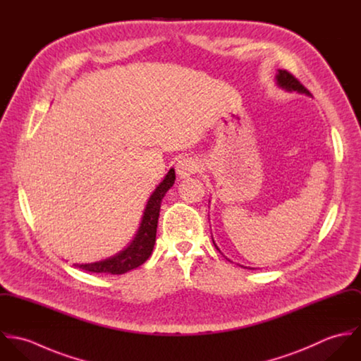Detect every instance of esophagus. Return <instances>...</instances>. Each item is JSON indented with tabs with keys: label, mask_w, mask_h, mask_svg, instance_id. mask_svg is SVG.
Listing matches in <instances>:
<instances>
[{
	"label": "esophagus",
	"mask_w": 361,
	"mask_h": 361,
	"mask_svg": "<svg viewBox=\"0 0 361 361\" xmlns=\"http://www.w3.org/2000/svg\"><path fill=\"white\" fill-rule=\"evenodd\" d=\"M197 162L193 159V158H189V157H182L178 159L176 165H175V169H176V173L180 179H185V178H189L190 175L196 173L197 171Z\"/></svg>",
	"instance_id": "esophagus-1"
}]
</instances>
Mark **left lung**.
Returning <instances> with one entry per match:
<instances>
[{
	"label": "left lung",
	"instance_id": "1",
	"mask_svg": "<svg viewBox=\"0 0 361 361\" xmlns=\"http://www.w3.org/2000/svg\"><path fill=\"white\" fill-rule=\"evenodd\" d=\"M275 82H276V86L278 87H281V89H283V90H286V92H296V93H300V94H306V96H311V93H310L309 90L293 76V75H290L288 71H282V69H278V73H276V76H275ZM209 203V202H208ZM212 243H214V246L216 247V250H219L218 249V246L215 245V242H214V239H212ZM221 252V250H219ZM231 261V259H229ZM240 267H243V265H240ZM243 268H249V269H256V268H253V267H243Z\"/></svg>",
	"mask_w": 361,
	"mask_h": 361
}]
</instances>
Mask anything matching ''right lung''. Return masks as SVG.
<instances>
[{"mask_svg":"<svg viewBox=\"0 0 361 361\" xmlns=\"http://www.w3.org/2000/svg\"><path fill=\"white\" fill-rule=\"evenodd\" d=\"M173 183H175V169L171 168L165 175L164 180L155 188L153 195L150 196L142 216L140 226L133 240L129 243L126 249H123L122 252H119L112 257L105 258L103 261L90 262V264H73V265L89 272L121 275L133 268H137L145 261H147V258L152 256L154 249L161 202L165 193L173 186Z\"/></svg>","mask_w":361,"mask_h":361,"instance_id":"add662e5","label":"right lung"}]
</instances>
